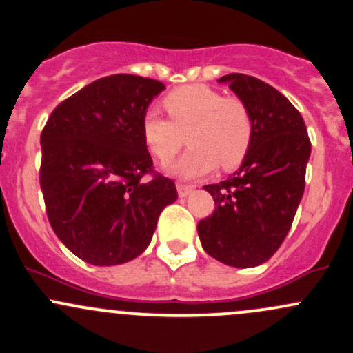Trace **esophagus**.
<instances>
[{"label": "esophagus", "mask_w": 353, "mask_h": 353, "mask_svg": "<svg viewBox=\"0 0 353 353\" xmlns=\"http://www.w3.org/2000/svg\"><path fill=\"white\" fill-rule=\"evenodd\" d=\"M191 191H192V186H188V184H183V183H177V194H179V198H186Z\"/></svg>", "instance_id": "34e87169"}]
</instances>
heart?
<instances>
[{
    "label": "heart",
    "instance_id": "1",
    "mask_svg": "<svg viewBox=\"0 0 353 353\" xmlns=\"http://www.w3.org/2000/svg\"><path fill=\"white\" fill-rule=\"evenodd\" d=\"M164 108L169 118L147 111L142 139L162 164L172 161L188 140L191 148L169 167L172 176L196 179L218 164L233 170L245 161L254 139V120L242 99L225 98L206 84H188L165 96Z\"/></svg>",
    "mask_w": 353,
    "mask_h": 353
}]
</instances>
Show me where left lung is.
<instances>
[{"instance_id":"obj_1","label":"left lung","mask_w":353,"mask_h":353,"mask_svg":"<svg viewBox=\"0 0 353 353\" xmlns=\"http://www.w3.org/2000/svg\"><path fill=\"white\" fill-rule=\"evenodd\" d=\"M250 110L254 139L233 176L205 189L214 211L198 223L208 255L247 269L269 261L284 242L304 192L311 142L298 110L257 77L228 74L218 79Z\"/></svg>"}]
</instances>
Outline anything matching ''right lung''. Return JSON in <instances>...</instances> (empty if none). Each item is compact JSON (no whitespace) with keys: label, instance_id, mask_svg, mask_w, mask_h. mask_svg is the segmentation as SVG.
Segmentation results:
<instances>
[{"label":"right lung","instance_id":"1","mask_svg":"<svg viewBox=\"0 0 353 353\" xmlns=\"http://www.w3.org/2000/svg\"><path fill=\"white\" fill-rule=\"evenodd\" d=\"M161 81L114 74L62 101L40 135V188L52 230L92 265H118L150 243L174 181L154 174L142 120ZM145 173L152 181L142 183Z\"/></svg>","mask_w":353,"mask_h":353}]
</instances>
